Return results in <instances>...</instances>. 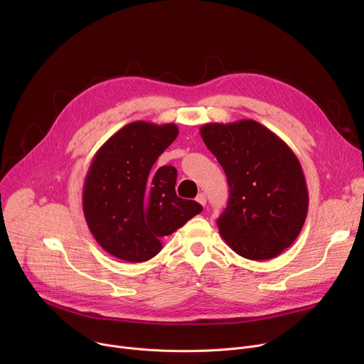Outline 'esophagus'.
<instances>
[{
    "mask_svg": "<svg viewBox=\"0 0 364 364\" xmlns=\"http://www.w3.org/2000/svg\"><path fill=\"white\" fill-rule=\"evenodd\" d=\"M196 200H197L201 205H205V203H207V197H205L204 193H198V196L196 197Z\"/></svg>",
    "mask_w": 364,
    "mask_h": 364,
    "instance_id": "esophagus-1",
    "label": "esophagus"
}]
</instances>
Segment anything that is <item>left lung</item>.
I'll list each match as a JSON object with an SVG mask.
<instances>
[{
	"instance_id": "1",
	"label": "left lung",
	"mask_w": 364,
	"mask_h": 364,
	"mask_svg": "<svg viewBox=\"0 0 364 364\" xmlns=\"http://www.w3.org/2000/svg\"><path fill=\"white\" fill-rule=\"evenodd\" d=\"M228 177L229 203L218 226L240 256L265 261L298 237L308 213V190L292 149L253 119L200 128Z\"/></svg>"
}]
</instances>
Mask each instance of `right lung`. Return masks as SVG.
I'll list each match as a JSON object with an SVG mask.
<instances>
[{
  "label": "right lung",
  "instance_id": "add662e5",
  "mask_svg": "<svg viewBox=\"0 0 364 364\" xmlns=\"http://www.w3.org/2000/svg\"><path fill=\"white\" fill-rule=\"evenodd\" d=\"M176 124L136 121L103 144L90 163L83 186V213L96 242L127 262L157 255L161 237L174 233L203 207L176 194L177 170H152L177 138Z\"/></svg>",
  "mask_w": 364,
  "mask_h": 364
}]
</instances>
